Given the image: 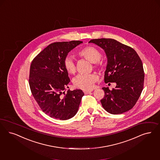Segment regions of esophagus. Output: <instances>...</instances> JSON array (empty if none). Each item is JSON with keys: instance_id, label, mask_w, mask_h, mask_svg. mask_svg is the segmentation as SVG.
I'll list each match as a JSON object with an SVG mask.
<instances>
[{"instance_id": "obj_1", "label": "esophagus", "mask_w": 160, "mask_h": 160, "mask_svg": "<svg viewBox=\"0 0 160 160\" xmlns=\"http://www.w3.org/2000/svg\"><path fill=\"white\" fill-rule=\"evenodd\" d=\"M93 90H84V93L85 94H88V93H90Z\"/></svg>"}]
</instances>
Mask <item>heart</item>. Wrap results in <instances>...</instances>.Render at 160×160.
<instances>
[{
  "label": "heart",
  "instance_id": "b5f03b06",
  "mask_svg": "<svg viewBox=\"0 0 160 160\" xmlns=\"http://www.w3.org/2000/svg\"><path fill=\"white\" fill-rule=\"evenodd\" d=\"M78 55L86 60L93 62L95 68H101L100 62L102 53L97 48L92 45H88L77 51ZM63 66L68 73L73 74L76 72V66L70 57H67L63 60ZM98 80V76L95 74H79L73 80L74 86L82 90H91L93 88L94 83Z\"/></svg>",
  "mask_w": 160,
  "mask_h": 160
}]
</instances>
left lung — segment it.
Segmentation results:
<instances>
[{
  "label": "left lung",
  "instance_id": "1",
  "mask_svg": "<svg viewBox=\"0 0 160 160\" xmlns=\"http://www.w3.org/2000/svg\"><path fill=\"white\" fill-rule=\"evenodd\" d=\"M89 42L105 50L108 64L105 83H116L112 90L103 88V108L111 114H121L131 109L143 90L144 72L142 61L135 50L111 38L93 39Z\"/></svg>",
  "mask_w": 160,
  "mask_h": 160
}]
</instances>
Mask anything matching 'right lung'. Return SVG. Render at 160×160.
I'll return each instance as SVG.
<instances>
[{
  "label": "right lung",
  "mask_w": 160,
  "mask_h": 160,
  "mask_svg": "<svg viewBox=\"0 0 160 160\" xmlns=\"http://www.w3.org/2000/svg\"><path fill=\"white\" fill-rule=\"evenodd\" d=\"M80 41L50 44L37 55L30 66L29 84L32 96L41 109L51 118L67 120L77 113L84 93L68 88L70 80L63 66L68 53Z\"/></svg>",
  "instance_id": "right-lung-1"
}]
</instances>
